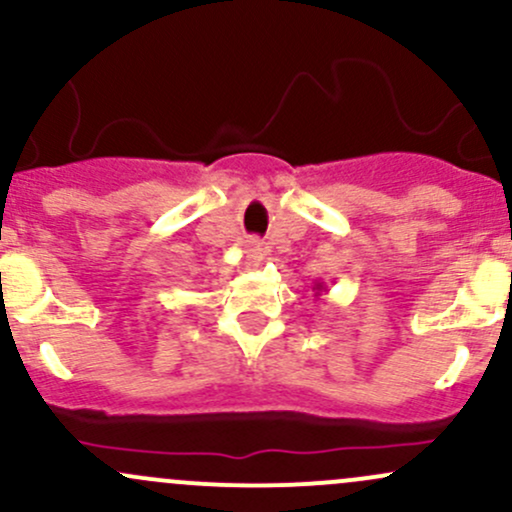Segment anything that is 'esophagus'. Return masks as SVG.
<instances>
[{"label":"esophagus","instance_id":"1","mask_svg":"<svg viewBox=\"0 0 512 512\" xmlns=\"http://www.w3.org/2000/svg\"><path fill=\"white\" fill-rule=\"evenodd\" d=\"M245 252H247V260L250 262H260L262 257H265V247L257 243V240H250L245 247Z\"/></svg>","mask_w":512,"mask_h":512}]
</instances>
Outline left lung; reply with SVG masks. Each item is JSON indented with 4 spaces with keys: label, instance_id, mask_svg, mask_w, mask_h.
I'll return each instance as SVG.
<instances>
[{
    "label": "left lung",
    "instance_id": "obj_1",
    "mask_svg": "<svg viewBox=\"0 0 512 512\" xmlns=\"http://www.w3.org/2000/svg\"><path fill=\"white\" fill-rule=\"evenodd\" d=\"M313 291H316V296H320V291H328V289H325L323 282H316L313 284Z\"/></svg>",
    "mask_w": 512,
    "mask_h": 512
}]
</instances>
